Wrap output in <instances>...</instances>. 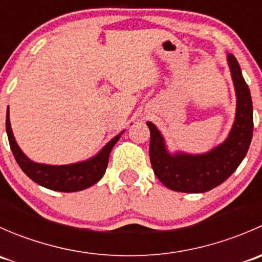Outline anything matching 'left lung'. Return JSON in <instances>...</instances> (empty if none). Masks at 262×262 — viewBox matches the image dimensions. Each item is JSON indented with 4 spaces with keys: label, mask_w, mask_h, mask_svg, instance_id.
<instances>
[{
    "label": "left lung",
    "mask_w": 262,
    "mask_h": 262,
    "mask_svg": "<svg viewBox=\"0 0 262 262\" xmlns=\"http://www.w3.org/2000/svg\"><path fill=\"white\" fill-rule=\"evenodd\" d=\"M236 91V116L228 137L223 143L200 155L171 153L165 138L150 121L149 158L157 179L168 189L180 192H205L224 182L244 161L253 130L252 100L250 89L242 76L241 67L233 54H227Z\"/></svg>",
    "instance_id": "left-lung-1"
}]
</instances>
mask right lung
<instances>
[{"label": "right lung", "instance_id": "right-lung-1", "mask_svg": "<svg viewBox=\"0 0 262 262\" xmlns=\"http://www.w3.org/2000/svg\"><path fill=\"white\" fill-rule=\"evenodd\" d=\"M6 132L15 160L21 170L26 173V176L40 186L62 192L81 191V190L96 184L106 171L113 147L124 133V130L120 132L118 136L110 139L97 155L89 160L71 163V165H46V163H38L31 161L18 147L14 133H12L9 109H7L6 114Z\"/></svg>", "mask_w": 262, "mask_h": 262}]
</instances>
